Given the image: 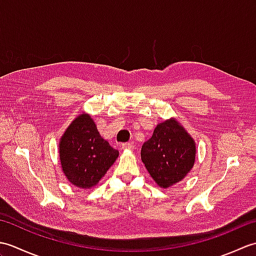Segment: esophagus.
I'll return each instance as SVG.
<instances>
[{"label":"esophagus","instance_id":"1","mask_svg":"<svg viewBox=\"0 0 256 256\" xmlns=\"http://www.w3.org/2000/svg\"><path fill=\"white\" fill-rule=\"evenodd\" d=\"M122 150H132L133 148H134V145H133V143H123L122 144Z\"/></svg>","mask_w":256,"mask_h":256}]
</instances>
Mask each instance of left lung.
Instances as JSON below:
<instances>
[{
    "label": "left lung",
    "mask_w": 256,
    "mask_h": 256,
    "mask_svg": "<svg viewBox=\"0 0 256 256\" xmlns=\"http://www.w3.org/2000/svg\"><path fill=\"white\" fill-rule=\"evenodd\" d=\"M140 158L153 180L170 188L188 175L196 160V143L176 118L158 123L140 150Z\"/></svg>",
    "instance_id": "8db88e82"
}]
</instances>
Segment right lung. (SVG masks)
<instances>
[{
  "mask_svg": "<svg viewBox=\"0 0 256 256\" xmlns=\"http://www.w3.org/2000/svg\"><path fill=\"white\" fill-rule=\"evenodd\" d=\"M118 156V150L101 138L94 121L86 113H81L70 123L59 142L64 176L81 189L96 186Z\"/></svg>",
  "mask_w": 256,
  "mask_h": 256,
  "instance_id": "add662e5",
  "label": "right lung"
}]
</instances>
